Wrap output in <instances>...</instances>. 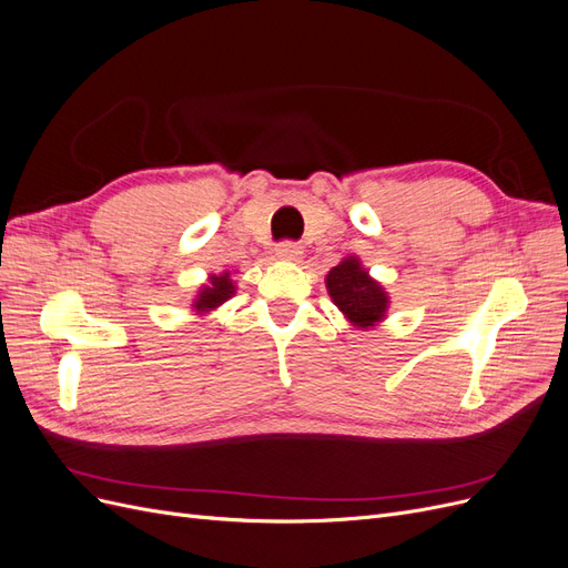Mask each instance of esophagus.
Returning <instances> with one entry per match:
<instances>
[{
	"instance_id": "esophagus-1",
	"label": "esophagus",
	"mask_w": 568,
	"mask_h": 568,
	"mask_svg": "<svg viewBox=\"0 0 568 568\" xmlns=\"http://www.w3.org/2000/svg\"><path fill=\"white\" fill-rule=\"evenodd\" d=\"M274 255L280 257V261H288V263H298L301 255H303V248L294 242H282L277 248H274Z\"/></svg>"
}]
</instances>
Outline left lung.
<instances>
[{
  "instance_id": "1",
  "label": "left lung",
  "mask_w": 568,
  "mask_h": 568,
  "mask_svg": "<svg viewBox=\"0 0 568 568\" xmlns=\"http://www.w3.org/2000/svg\"><path fill=\"white\" fill-rule=\"evenodd\" d=\"M324 284L341 315L357 329H372L386 320L390 305L388 291L372 277L357 255L343 257L326 274Z\"/></svg>"
}]
</instances>
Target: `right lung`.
Wrapping results in <instances>:
<instances>
[{
    "instance_id": "right-lung-1",
    "label": "right lung",
    "mask_w": 568,
    "mask_h": 568,
    "mask_svg": "<svg viewBox=\"0 0 568 568\" xmlns=\"http://www.w3.org/2000/svg\"><path fill=\"white\" fill-rule=\"evenodd\" d=\"M236 294V284L232 280V272L225 270L220 274H209V282L201 284L196 296L192 301V313L196 315H209L222 303H227Z\"/></svg>"
}]
</instances>
